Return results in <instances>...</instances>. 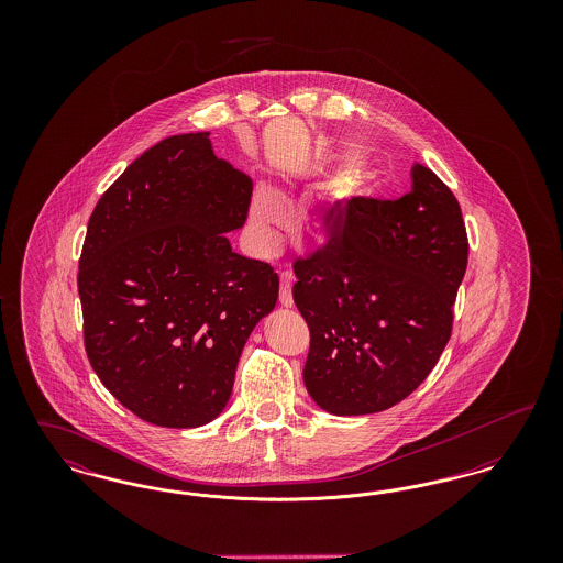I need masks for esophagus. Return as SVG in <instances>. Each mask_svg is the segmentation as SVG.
Here are the masks:
<instances>
[{
  "instance_id": "obj_1",
  "label": "esophagus",
  "mask_w": 563,
  "mask_h": 563,
  "mask_svg": "<svg viewBox=\"0 0 563 563\" xmlns=\"http://www.w3.org/2000/svg\"><path fill=\"white\" fill-rule=\"evenodd\" d=\"M295 278L291 272H283L280 274V306L285 308H291L294 306V294H291V287H294Z\"/></svg>"
}]
</instances>
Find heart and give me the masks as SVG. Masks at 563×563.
<instances>
[{
	"label": "heart",
	"mask_w": 563,
	"mask_h": 563,
	"mask_svg": "<svg viewBox=\"0 0 563 563\" xmlns=\"http://www.w3.org/2000/svg\"><path fill=\"white\" fill-rule=\"evenodd\" d=\"M251 223L257 230V234H262L264 239H269L274 234V230L283 223V211L280 205L274 196H269L266 191L257 194L251 202Z\"/></svg>",
	"instance_id": "obj_1"
}]
</instances>
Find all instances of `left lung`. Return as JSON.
Wrapping results in <instances>:
<instances>
[{
	"label": "left lung",
	"mask_w": 563,
	"mask_h": 563,
	"mask_svg": "<svg viewBox=\"0 0 563 563\" xmlns=\"http://www.w3.org/2000/svg\"><path fill=\"white\" fill-rule=\"evenodd\" d=\"M466 262L454 191L420 162L401 198L358 196L331 214L327 242L294 264L314 402L333 416H365L409 397L450 342Z\"/></svg>",
	"instance_id": "1"
}]
</instances>
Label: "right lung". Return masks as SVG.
I'll use <instances>...</instances> for the list:
<instances>
[{"label": "right lung", "mask_w": 563, "mask_h": 563, "mask_svg": "<svg viewBox=\"0 0 563 563\" xmlns=\"http://www.w3.org/2000/svg\"><path fill=\"white\" fill-rule=\"evenodd\" d=\"M253 184L213 154L209 133L168 136L109 186L90 214L78 294L88 361L141 420L196 429L232 395L278 274L232 251Z\"/></svg>", "instance_id": "add662e5"}]
</instances>
